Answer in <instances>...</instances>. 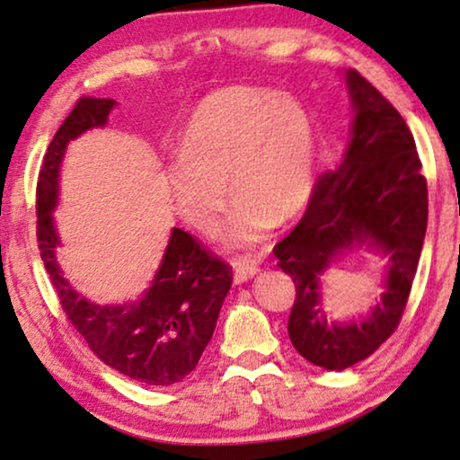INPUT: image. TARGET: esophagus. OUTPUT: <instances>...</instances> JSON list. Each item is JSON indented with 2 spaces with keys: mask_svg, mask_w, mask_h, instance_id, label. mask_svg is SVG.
<instances>
[{
  "mask_svg": "<svg viewBox=\"0 0 460 460\" xmlns=\"http://www.w3.org/2000/svg\"><path fill=\"white\" fill-rule=\"evenodd\" d=\"M235 283H245V280H250L252 277H256L260 272V266L258 264H252V262H235Z\"/></svg>",
  "mask_w": 460,
  "mask_h": 460,
  "instance_id": "esophagus-1",
  "label": "esophagus"
}]
</instances>
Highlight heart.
<instances>
[{
    "mask_svg": "<svg viewBox=\"0 0 460 460\" xmlns=\"http://www.w3.org/2000/svg\"><path fill=\"white\" fill-rule=\"evenodd\" d=\"M230 186H226V180ZM316 181V129L291 94L233 86L204 99L191 115L181 155L164 167V186L177 215L210 235L237 200L218 239L248 252L305 210Z\"/></svg>",
    "mask_w": 460,
    "mask_h": 460,
    "instance_id": "heart-1",
    "label": "heart"
}]
</instances>
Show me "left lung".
Listing matches in <instances>:
<instances>
[{
    "label": "left lung",
    "instance_id": "obj_1",
    "mask_svg": "<svg viewBox=\"0 0 460 460\" xmlns=\"http://www.w3.org/2000/svg\"><path fill=\"white\" fill-rule=\"evenodd\" d=\"M345 84L353 121L342 163L320 177L304 218L274 245L297 289L287 326L293 347L331 372L369 358L399 326L428 227V183L405 119L355 70ZM355 247L387 260L381 299L366 317L332 321L319 279Z\"/></svg>",
    "mask_w": 460,
    "mask_h": 460
}]
</instances>
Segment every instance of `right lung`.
<instances>
[{
  "instance_id": "1",
  "label": "right lung",
  "mask_w": 460,
  "mask_h": 460,
  "mask_svg": "<svg viewBox=\"0 0 460 460\" xmlns=\"http://www.w3.org/2000/svg\"><path fill=\"white\" fill-rule=\"evenodd\" d=\"M113 99H78L47 148L37 183V237L45 270L67 320L109 367L148 386L181 382L200 361L233 283L227 264L183 229L173 227L163 260L142 297L94 304L78 293L58 262L61 237L53 210L66 148L88 129L107 126Z\"/></svg>"
}]
</instances>
